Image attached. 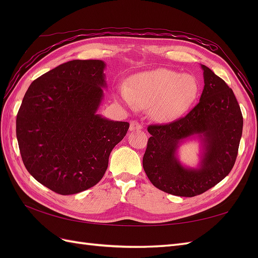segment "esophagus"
I'll return each mask as SVG.
<instances>
[{
  "label": "esophagus",
  "mask_w": 258,
  "mask_h": 258,
  "mask_svg": "<svg viewBox=\"0 0 258 258\" xmlns=\"http://www.w3.org/2000/svg\"><path fill=\"white\" fill-rule=\"evenodd\" d=\"M142 128V124L140 122H136V120H132L130 124V131H139Z\"/></svg>",
  "instance_id": "34e87169"
}]
</instances>
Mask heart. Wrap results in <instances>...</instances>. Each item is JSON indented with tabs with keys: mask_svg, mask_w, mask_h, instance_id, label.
Wrapping results in <instances>:
<instances>
[{
	"mask_svg": "<svg viewBox=\"0 0 258 258\" xmlns=\"http://www.w3.org/2000/svg\"><path fill=\"white\" fill-rule=\"evenodd\" d=\"M199 84L194 76L168 69H156L133 75L118 95L130 107H150L153 117L169 122L182 116L193 105Z\"/></svg>",
	"mask_w": 258,
	"mask_h": 258,
	"instance_id": "1",
	"label": "heart"
}]
</instances>
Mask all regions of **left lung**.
Wrapping results in <instances>:
<instances>
[{
    "mask_svg": "<svg viewBox=\"0 0 258 258\" xmlns=\"http://www.w3.org/2000/svg\"><path fill=\"white\" fill-rule=\"evenodd\" d=\"M204 89L197 105L172 123L149 125L152 135L143 156L151 183L165 193L193 197L225 178L236 161L243 132V115L233 90L211 69L202 65ZM197 136L202 142L199 169L183 167L176 157L178 145Z\"/></svg>",
    "mask_w": 258,
    "mask_h": 258,
    "instance_id": "1",
    "label": "left lung"
}]
</instances>
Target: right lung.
<instances>
[{"instance_id": "right-lung-1", "label": "right lung", "mask_w": 258, "mask_h": 258, "mask_svg": "<svg viewBox=\"0 0 258 258\" xmlns=\"http://www.w3.org/2000/svg\"><path fill=\"white\" fill-rule=\"evenodd\" d=\"M105 63L73 59L32 82L16 116V138L27 171L61 195L96 185L127 122L97 114L106 87Z\"/></svg>"}]
</instances>
